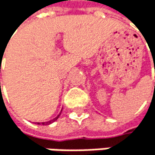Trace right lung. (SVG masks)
Segmentation results:
<instances>
[{
  "mask_svg": "<svg viewBox=\"0 0 155 155\" xmlns=\"http://www.w3.org/2000/svg\"><path fill=\"white\" fill-rule=\"evenodd\" d=\"M60 114H61V113H60V114H59L57 115V117H56L55 118H53V119H51V120H50V121H48V122H46V123H44V122H43V123H42V125H44V124H45V125H50V124L53 123V122H54V121H56V120H57V119L59 118V117H60ZM38 125H40V123H38Z\"/></svg>",
  "mask_w": 155,
  "mask_h": 155,
  "instance_id": "1",
  "label": "right lung"
}]
</instances>
